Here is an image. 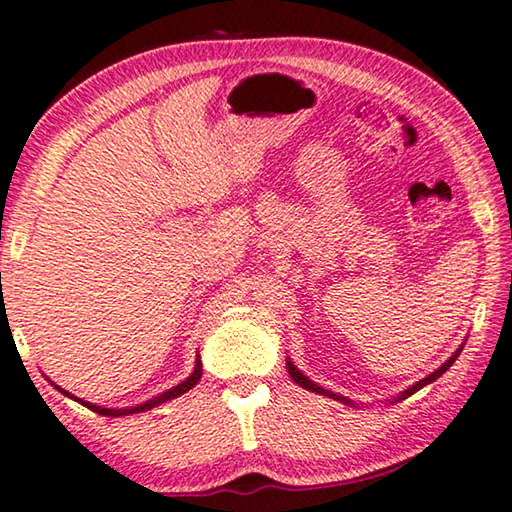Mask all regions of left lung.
I'll use <instances>...</instances> for the list:
<instances>
[{"label": "left lung", "mask_w": 512, "mask_h": 512, "mask_svg": "<svg viewBox=\"0 0 512 512\" xmlns=\"http://www.w3.org/2000/svg\"><path fill=\"white\" fill-rule=\"evenodd\" d=\"M460 351H462V346L458 348V351H456V353H453V355H451V358H449V360H446V362L442 364V367H440V369H435V371L431 373V376H426L424 380H419V383H415V385H412V387H408V389H405V392H401V396H396V399H394V401H403V399H408V396H412V394H415V392H419V389H421V387L431 385V383H433V380H437V378H440V376H442V373H444L446 369H449L453 362H456V358H458V355H460ZM287 371H289V376H291V380H294V383H296V385H300V387H305V389H310V392H316V394L330 396V399H335V401H342V403H348V405H353V401H351V399H346V396H339V394H335V392H328V389H323V387H319V385H316V383H312V380H310V378H307V376H303V373H300V371H298V369L294 367V362H291V360H287Z\"/></svg>", "instance_id": "1"}]
</instances>
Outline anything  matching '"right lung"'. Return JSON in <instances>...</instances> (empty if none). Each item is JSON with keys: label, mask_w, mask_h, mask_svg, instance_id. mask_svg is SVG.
<instances>
[{"label": "right lung", "mask_w": 512, "mask_h": 512, "mask_svg": "<svg viewBox=\"0 0 512 512\" xmlns=\"http://www.w3.org/2000/svg\"><path fill=\"white\" fill-rule=\"evenodd\" d=\"M200 376H202V362L196 360V369H193L191 376L186 378V380H182L180 385H175L173 389H166L164 394L154 396V399L145 401V403H141V405H134V408H120V410H116V408H102V405H93V403H88V401H81V399H77V396H72L70 392H66V389H61L59 385H54V387L59 389L61 394H66V396H70V399H75V401H79L81 405H86V408H91L93 412H97V415H104V417H123V415H136V412L152 410V408H157V405L166 403V401H170V399H177V396H182V394L189 392L191 387H196Z\"/></svg>", "instance_id": "obj_1"}]
</instances>
